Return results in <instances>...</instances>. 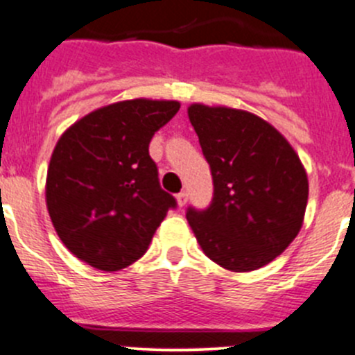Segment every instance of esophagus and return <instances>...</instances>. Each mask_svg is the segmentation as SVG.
Wrapping results in <instances>:
<instances>
[{
    "mask_svg": "<svg viewBox=\"0 0 355 355\" xmlns=\"http://www.w3.org/2000/svg\"><path fill=\"white\" fill-rule=\"evenodd\" d=\"M187 193H178L177 194V203L178 207H185V203H187Z\"/></svg>",
    "mask_w": 355,
    "mask_h": 355,
    "instance_id": "obj_1",
    "label": "esophagus"
}]
</instances>
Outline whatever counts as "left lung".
<instances>
[{"label":"left lung","instance_id":"left-lung-1","mask_svg":"<svg viewBox=\"0 0 355 355\" xmlns=\"http://www.w3.org/2000/svg\"><path fill=\"white\" fill-rule=\"evenodd\" d=\"M214 178V200L187 210L198 243L218 266L254 271L286 250L303 226L308 177L289 141L250 112L187 108Z\"/></svg>","mask_w":355,"mask_h":355}]
</instances>
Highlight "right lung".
Here are the masks:
<instances>
[{
    "label": "right lung",
    "mask_w": 355,
    "mask_h": 355,
    "mask_svg": "<svg viewBox=\"0 0 355 355\" xmlns=\"http://www.w3.org/2000/svg\"><path fill=\"white\" fill-rule=\"evenodd\" d=\"M168 99H125L69 125L55 144L45 200L64 247L89 266L119 271L147 252L177 201L148 155L154 132L178 112Z\"/></svg>",
    "instance_id": "right-lung-1"
}]
</instances>
